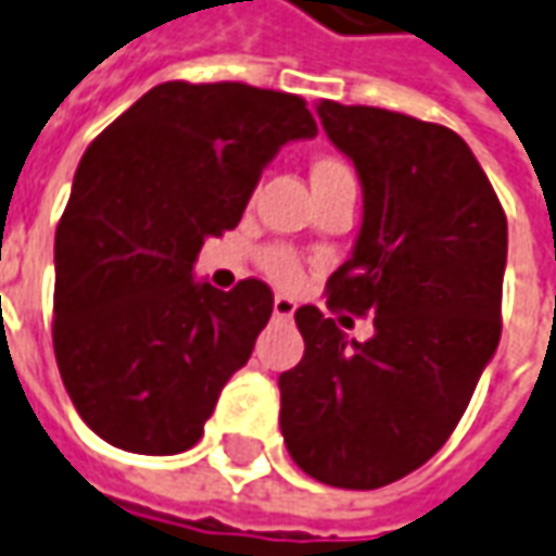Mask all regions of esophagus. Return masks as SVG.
Masks as SVG:
<instances>
[{"instance_id": "obj_1", "label": "esophagus", "mask_w": 556, "mask_h": 556, "mask_svg": "<svg viewBox=\"0 0 556 556\" xmlns=\"http://www.w3.org/2000/svg\"><path fill=\"white\" fill-rule=\"evenodd\" d=\"M271 312H275V318H293V312H296V303H293L290 296H275V303H271Z\"/></svg>"}]
</instances>
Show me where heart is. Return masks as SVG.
<instances>
[{
    "label": "heart",
    "instance_id": "obj_1",
    "mask_svg": "<svg viewBox=\"0 0 556 556\" xmlns=\"http://www.w3.org/2000/svg\"><path fill=\"white\" fill-rule=\"evenodd\" d=\"M345 174H352V170L342 162H337V159H321L312 167V180L315 182L330 180V177H345ZM260 263H263V271L269 275L275 285L296 287L303 281V263H300V256L290 248H269V251H263Z\"/></svg>",
    "mask_w": 556,
    "mask_h": 556
}]
</instances>
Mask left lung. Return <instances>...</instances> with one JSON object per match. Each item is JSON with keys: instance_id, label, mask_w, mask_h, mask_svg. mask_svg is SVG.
I'll return each mask as SVG.
<instances>
[{"instance_id": "8db88e82", "label": "left lung", "mask_w": 556, "mask_h": 556, "mask_svg": "<svg viewBox=\"0 0 556 556\" xmlns=\"http://www.w3.org/2000/svg\"><path fill=\"white\" fill-rule=\"evenodd\" d=\"M318 115L364 189L327 305L370 315L374 337L296 308L305 355L278 376L281 434L308 478L379 490L441 450L495 355L508 219L456 130L333 100Z\"/></svg>"}]
</instances>
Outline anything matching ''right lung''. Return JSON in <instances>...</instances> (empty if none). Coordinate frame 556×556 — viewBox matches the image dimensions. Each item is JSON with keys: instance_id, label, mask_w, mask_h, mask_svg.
I'll return each instance as SVG.
<instances>
[{"instance_id": "add662e5", "label": "right lung", "mask_w": 556, "mask_h": 556, "mask_svg": "<svg viewBox=\"0 0 556 556\" xmlns=\"http://www.w3.org/2000/svg\"><path fill=\"white\" fill-rule=\"evenodd\" d=\"M318 134L305 100L241 81H165L85 149L54 235V355L85 426L118 450L195 446L269 324L271 290L192 278L263 167Z\"/></svg>"}]
</instances>
